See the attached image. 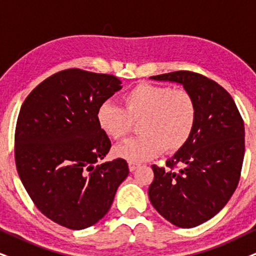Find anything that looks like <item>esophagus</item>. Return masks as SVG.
I'll use <instances>...</instances> for the list:
<instances>
[{
	"label": "esophagus",
	"mask_w": 256,
	"mask_h": 256,
	"mask_svg": "<svg viewBox=\"0 0 256 256\" xmlns=\"http://www.w3.org/2000/svg\"><path fill=\"white\" fill-rule=\"evenodd\" d=\"M138 168V164H134V163H128V169H130V171L132 172V171H134L136 169Z\"/></svg>",
	"instance_id": "obj_1"
}]
</instances>
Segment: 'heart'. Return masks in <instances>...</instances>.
<instances>
[{
  "instance_id": "1",
  "label": "heart",
  "mask_w": 256,
  "mask_h": 256,
  "mask_svg": "<svg viewBox=\"0 0 256 256\" xmlns=\"http://www.w3.org/2000/svg\"><path fill=\"white\" fill-rule=\"evenodd\" d=\"M124 108L104 102L96 120L113 140H122L139 122L142 136L114 148V154L131 163H142L162 151L174 154L188 143L196 122L192 96L184 90L140 82L124 93Z\"/></svg>"
}]
</instances>
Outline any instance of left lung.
<instances>
[{
    "label": "left lung",
    "mask_w": 256,
    "mask_h": 256,
    "mask_svg": "<svg viewBox=\"0 0 256 256\" xmlns=\"http://www.w3.org/2000/svg\"><path fill=\"white\" fill-rule=\"evenodd\" d=\"M151 79L183 85L195 102L196 122L188 143L166 160V168L152 166L148 198L172 224L196 227L214 218L238 186L244 157V120L227 90L202 74L177 70Z\"/></svg>",
    "instance_id": "8db88e82"
}]
</instances>
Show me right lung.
<instances>
[{"mask_svg": "<svg viewBox=\"0 0 256 256\" xmlns=\"http://www.w3.org/2000/svg\"><path fill=\"white\" fill-rule=\"evenodd\" d=\"M111 74L58 72L29 93L15 130V163L28 195L44 216L80 230L108 214L128 174L125 160H104L111 140L96 111L122 88Z\"/></svg>", "mask_w": 256, "mask_h": 256, "instance_id": "right-lung-1", "label": "right lung"}]
</instances>
